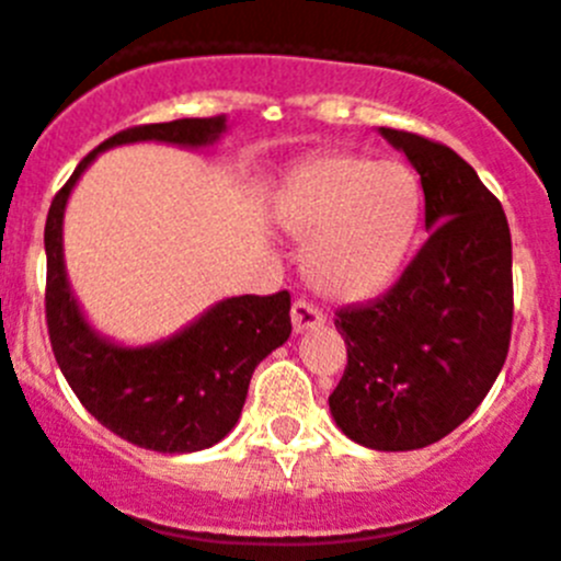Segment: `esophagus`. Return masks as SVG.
Returning a JSON list of instances; mask_svg holds the SVG:
<instances>
[{"label": "esophagus", "instance_id": "34e87169", "mask_svg": "<svg viewBox=\"0 0 561 561\" xmlns=\"http://www.w3.org/2000/svg\"><path fill=\"white\" fill-rule=\"evenodd\" d=\"M293 329L301 334V331H309V329H320V325L325 323V314L323 309L314 307L312 301H307V298H298L296 304H293Z\"/></svg>", "mask_w": 561, "mask_h": 561}]
</instances>
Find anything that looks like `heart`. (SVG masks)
<instances>
[{
    "mask_svg": "<svg viewBox=\"0 0 561 561\" xmlns=\"http://www.w3.org/2000/svg\"><path fill=\"white\" fill-rule=\"evenodd\" d=\"M419 216L416 175L400 161L331 153L287 183L282 221L307 243V271L320 290L367 298L400 271Z\"/></svg>",
    "mask_w": 561,
    "mask_h": 561,
    "instance_id": "1",
    "label": "heart"
}]
</instances>
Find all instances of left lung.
I'll use <instances>...</instances> for the list:
<instances>
[{
    "instance_id": "1",
    "label": "left lung",
    "mask_w": 561,
    "mask_h": 561,
    "mask_svg": "<svg viewBox=\"0 0 561 561\" xmlns=\"http://www.w3.org/2000/svg\"><path fill=\"white\" fill-rule=\"evenodd\" d=\"M425 192L427 241L380 298L336 312L347 367L329 408L351 442L408 453L463 425L513 334V238L502 203L453 148L380 128Z\"/></svg>"
}]
</instances>
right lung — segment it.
Here are the masks:
<instances>
[{
  "label": "right lung",
  "instance_id": "add662e5",
  "mask_svg": "<svg viewBox=\"0 0 561 561\" xmlns=\"http://www.w3.org/2000/svg\"><path fill=\"white\" fill-rule=\"evenodd\" d=\"M225 114L134 125L81 159L46 219V325L54 358L81 405L125 442L164 455L199 453L236 427L254 367L290 336V293L236 296L210 307L170 340L123 347L81 314L62 257V216L81 172L101 150L128 142L214 145Z\"/></svg>",
  "mask_w": 561,
  "mask_h": 561
}]
</instances>
